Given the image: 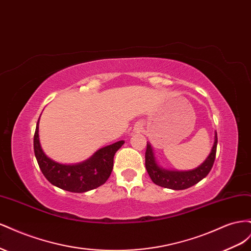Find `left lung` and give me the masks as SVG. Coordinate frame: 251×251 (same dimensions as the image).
<instances>
[{"label": "left lung", "instance_id": "1", "mask_svg": "<svg viewBox=\"0 0 251 251\" xmlns=\"http://www.w3.org/2000/svg\"><path fill=\"white\" fill-rule=\"evenodd\" d=\"M217 143L218 137L216 133L214 147H212L210 154L206 158V160L193 171L176 172L164 170L157 164L154 157L153 149L151 147V143L148 142L146 151V169L150 175L151 181L159 186L175 189V191L188 188L198 183L199 181L206 177L208 173L210 172L216 159Z\"/></svg>", "mask_w": 251, "mask_h": 251}]
</instances>
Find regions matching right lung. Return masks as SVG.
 Returning a JSON list of instances; mask_svg holds the SVG:
<instances>
[{
	"label": "right lung",
	"instance_id": "obj_1",
	"mask_svg": "<svg viewBox=\"0 0 251 251\" xmlns=\"http://www.w3.org/2000/svg\"><path fill=\"white\" fill-rule=\"evenodd\" d=\"M120 140L104 147L87 161L66 165L51 160L43 151L39 140V121L33 138L35 158L43 175L51 184L72 193H85L102 185L113 170L114 155L124 144Z\"/></svg>",
	"mask_w": 251,
	"mask_h": 251
}]
</instances>
